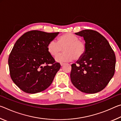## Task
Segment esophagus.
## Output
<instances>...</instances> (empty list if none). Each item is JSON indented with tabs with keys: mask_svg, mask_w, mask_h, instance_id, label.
I'll return each mask as SVG.
<instances>
[{
	"mask_svg": "<svg viewBox=\"0 0 121 121\" xmlns=\"http://www.w3.org/2000/svg\"><path fill=\"white\" fill-rule=\"evenodd\" d=\"M65 64V63H60V65H61V66H63V65H64Z\"/></svg>",
	"mask_w": 121,
	"mask_h": 121,
	"instance_id": "34e87169",
	"label": "esophagus"
}]
</instances>
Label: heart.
Returning <instances> with one entry per match:
<instances>
[{
	"instance_id": "heart-1",
	"label": "heart",
	"mask_w": 121,
	"mask_h": 121,
	"mask_svg": "<svg viewBox=\"0 0 121 121\" xmlns=\"http://www.w3.org/2000/svg\"><path fill=\"white\" fill-rule=\"evenodd\" d=\"M62 48L64 53L56 58V60L59 62L79 60L85 55L87 46L84 41L79 40L77 36L70 33L59 37L58 42L51 40L47 46L48 53L53 56H57Z\"/></svg>"
}]
</instances>
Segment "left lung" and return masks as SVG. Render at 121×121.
<instances>
[{
  "label": "left lung",
  "instance_id": "8db88e82",
  "mask_svg": "<svg viewBox=\"0 0 121 121\" xmlns=\"http://www.w3.org/2000/svg\"><path fill=\"white\" fill-rule=\"evenodd\" d=\"M75 34L83 37L87 49L77 64L71 65V81L84 93H97L105 88L113 77L115 54L107 40L95 30H83Z\"/></svg>",
  "mask_w": 121,
  "mask_h": 121
}]
</instances>
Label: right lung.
Segmentation results:
<instances>
[{
  "label": "right lung",
  "instance_id": "right-lung-1",
  "mask_svg": "<svg viewBox=\"0 0 121 121\" xmlns=\"http://www.w3.org/2000/svg\"><path fill=\"white\" fill-rule=\"evenodd\" d=\"M59 32H26L16 41L9 58L10 76L24 92L36 93L48 87L61 67L47 46Z\"/></svg>",
  "mask_w": 121,
  "mask_h": 121
}]
</instances>
